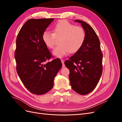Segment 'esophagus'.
<instances>
[{
	"label": "esophagus",
	"mask_w": 122,
	"mask_h": 122,
	"mask_svg": "<svg viewBox=\"0 0 122 122\" xmlns=\"http://www.w3.org/2000/svg\"><path fill=\"white\" fill-rule=\"evenodd\" d=\"M61 63H62V68L65 67V64H64V60H61Z\"/></svg>",
	"instance_id": "obj_1"
}]
</instances>
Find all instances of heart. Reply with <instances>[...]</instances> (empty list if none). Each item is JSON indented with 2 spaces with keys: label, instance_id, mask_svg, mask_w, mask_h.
Here are the masks:
<instances>
[{
  "label": "heart",
  "instance_id": "heart-1",
  "mask_svg": "<svg viewBox=\"0 0 122 122\" xmlns=\"http://www.w3.org/2000/svg\"><path fill=\"white\" fill-rule=\"evenodd\" d=\"M52 32H43L42 39L45 46L52 49L55 45V38L61 37L59 46L53 51V55L57 57H62L69 52L74 53L82 47L86 39V32L80 26L66 20H61L52 27Z\"/></svg>",
  "mask_w": 122,
  "mask_h": 122
}]
</instances>
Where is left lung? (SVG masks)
Returning <instances> with one entry per match:
<instances>
[{
  "label": "left lung",
  "instance_id": "1",
  "mask_svg": "<svg viewBox=\"0 0 122 122\" xmlns=\"http://www.w3.org/2000/svg\"><path fill=\"white\" fill-rule=\"evenodd\" d=\"M86 32V39L80 49L69 60L65 62L70 71L69 79L72 89L84 95L91 93L97 86L102 73L103 54L97 34L90 25L76 20Z\"/></svg>",
  "mask_w": 122,
  "mask_h": 122
}]
</instances>
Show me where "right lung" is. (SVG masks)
<instances>
[{
  "mask_svg": "<svg viewBox=\"0 0 122 122\" xmlns=\"http://www.w3.org/2000/svg\"><path fill=\"white\" fill-rule=\"evenodd\" d=\"M54 20L30 19L20 30L15 54L17 72L25 87L36 95L45 94L52 89L54 79L62 67L59 58L46 62L51 57L42 36Z\"/></svg>",
  "mask_w": 122,
  "mask_h": 122,
  "instance_id": "1",
  "label": "right lung"
}]
</instances>
